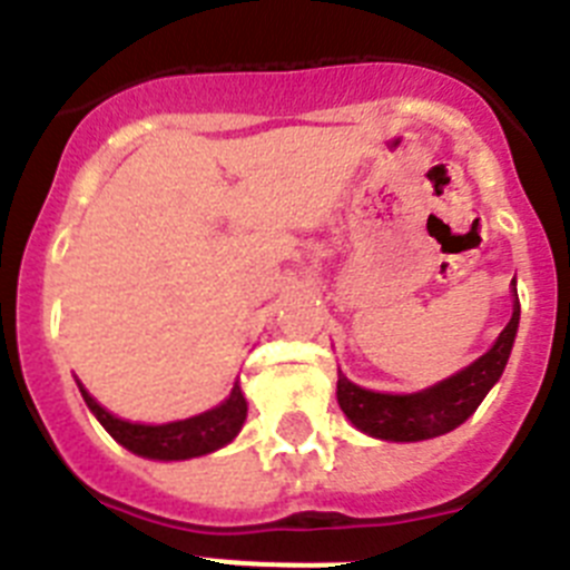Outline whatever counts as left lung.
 <instances>
[{"instance_id":"left-lung-1","label":"left lung","mask_w":570,"mask_h":570,"mask_svg":"<svg viewBox=\"0 0 570 570\" xmlns=\"http://www.w3.org/2000/svg\"><path fill=\"white\" fill-rule=\"evenodd\" d=\"M517 326H520V301H514V315L509 326L500 332L497 343L483 357H476L463 372L451 374L449 381L414 394L368 392V389L355 386L337 368V403L361 432L377 440L417 443V440L440 438L465 423L491 392V386L500 381L511 346H514Z\"/></svg>"}]
</instances>
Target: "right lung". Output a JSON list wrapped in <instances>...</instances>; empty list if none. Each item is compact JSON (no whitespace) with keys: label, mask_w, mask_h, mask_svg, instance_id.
Instances as JSON below:
<instances>
[{"label":"right lung","mask_w":570,"mask_h":570,"mask_svg":"<svg viewBox=\"0 0 570 570\" xmlns=\"http://www.w3.org/2000/svg\"><path fill=\"white\" fill-rule=\"evenodd\" d=\"M81 397H85L87 409L96 414L101 425L107 429L116 443L125 445L127 451L138 454V458L150 460H189L202 458L209 451L227 445L235 434L240 432V425L247 420V400L244 392L235 383L233 394L224 400L222 406L209 409V412L196 414V417L176 420V423L164 425H145V423H130V420H121L116 414L107 412L105 406H99L85 386H79Z\"/></svg>","instance_id":"obj_1"}]
</instances>
